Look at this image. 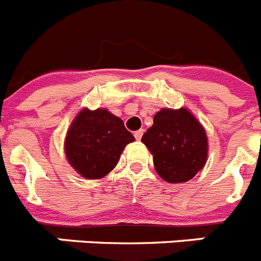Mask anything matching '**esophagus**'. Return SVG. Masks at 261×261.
I'll return each mask as SVG.
<instances>
[{"mask_svg":"<svg viewBox=\"0 0 261 261\" xmlns=\"http://www.w3.org/2000/svg\"><path fill=\"white\" fill-rule=\"evenodd\" d=\"M142 135H144V130H142V129H140V130H136V132H135L136 140H137V141H140V140H141V137H142Z\"/></svg>","mask_w":261,"mask_h":261,"instance_id":"1","label":"esophagus"}]
</instances>
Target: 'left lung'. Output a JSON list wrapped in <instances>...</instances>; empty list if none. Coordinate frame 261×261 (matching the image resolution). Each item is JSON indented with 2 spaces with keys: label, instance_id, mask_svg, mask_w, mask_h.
<instances>
[{
  "label": "left lung",
  "instance_id": "1",
  "mask_svg": "<svg viewBox=\"0 0 261 261\" xmlns=\"http://www.w3.org/2000/svg\"><path fill=\"white\" fill-rule=\"evenodd\" d=\"M141 141L153 154L158 175L168 183L188 181L206 163L208 137L187 108L156 112Z\"/></svg>",
  "mask_w": 261,
  "mask_h": 261
}]
</instances>
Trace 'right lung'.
Listing matches in <instances>:
<instances>
[{"label": "right lung", "instance_id": "add662e5", "mask_svg": "<svg viewBox=\"0 0 261 261\" xmlns=\"http://www.w3.org/2000/svg\"><path fill=\"white\" fill-rule=\"evenodd\" d=\"M133 141L120 117L103 108H84L73 120L64 147L68 162L81 176L100 179L114 170L124 147Z\"/></svg>", "mask_w": 261, "mask_h": 261}]
</instances>
